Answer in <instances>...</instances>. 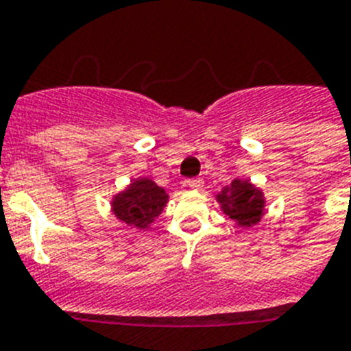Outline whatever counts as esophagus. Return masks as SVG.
I'll use <instances>...</instances> for the list:
<instances>
[{"label": "esophagus", "mask_w": 351, "mask_h": 351, "mask_svg": "<svg viewBox=\"0 0 351 351\" xmlns=\"http://www.w3.org/2000/svg\"><path fill=\"white\" fill-rule=\"evenodd\" d=\"M187 187L193 191H200L204 187V180H200V178H191V180H187Z\"/></svg>", "instance_id": "34e87169"}]
</instances>
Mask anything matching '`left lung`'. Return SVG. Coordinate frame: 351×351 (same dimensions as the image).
<instances>
[{"mask_svg": "<svg viewBox=\"0 0 351 351\" xmlns=\"http://www.w3.org/2000/svg\"><path fill=\"white\" fill-rule=\"evenodd\" d=\"M216 202L227 218L238 227H252L259 223L265 215V195L250 180L234 178L216 195Z\"/></svg>", "mask_w": 351, "mask_h": 351, "instance_id": "1", "label": "left lung"}]
</instances>
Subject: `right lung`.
<instances>
[{
    "mask_svg": "<svg viewBox=\"0 0 351 351\" xmlns=\"http://www.w3.org/2000/svg\"><path fill=\"white\" fill-rule=\"evenodd\" d=\"M167 202L169 195L164 187L147 176H141L111 196L110 207L111 215L121 223L130 225L131 229L147 230L156 216L162 215Z\"/></svg>",
    "mask_w": 351,
    "mask_h": 351,
    "instance_id": "1",
    "label": "right lung"
}]
</instances>
